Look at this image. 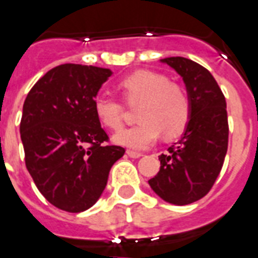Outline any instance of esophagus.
I'll return each mask as SVG.
<instances>
[{
    "label": "esophagus",
    "instance_id": "1",
    "mask_svg": "<svg viewBox=\"0 0 258 258\" xmlns=\"http://www.w3.org/2000/svg\"><path fill=\"white\" fill-rule=\"evenodd\" d=\"M126 153H127V156L133 157V159H139V157L143 156V153H140V152H136V151H131V149H129Z\"/></svg>",
    "mask_w": 258,
    "mask_h": 258
}]
</instances>
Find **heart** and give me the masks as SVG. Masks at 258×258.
Returning a JSON list of instances; mask_svg holds the SVG:
<instances>
[{
    "mask_svg": "<svg viewBox=\"0 0 258 258\" xmlns=\"http://www.w3.org/2000/svg\"><path fill=\"white\" fill-rule=\"evenodd\" d=\"M123 98L129 103H139L137 125L119 131L114 141L133 149H147L156 143L161 132L175 137L184 132L191 118L188 95L165 75L153 71H137L119 82ZM97 118L109 129L122 126L123 106L114 98L97 97L94 101Z\"/></svg>",
    "mask_w": 258,
    "mask_h": 258,
    "instance_id": "1",
    "label": "heart"
}]
</instances>
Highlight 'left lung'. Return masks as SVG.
Instances as JSON below:
<instances>
[{
	"instance_id": "8db88e82",
	"label": "left lung",
	"mask_w": 258,
	"mask_h": 258,
	"mask_svg": "<svg viewBox=\"0 0 258 258\" xmlns=\"http://www.w3.org/2000/svg\"><path fill=\"white\" fill-rule=\"evenodd\" d=\"M185 83L191 118L179 143L159 156L160 171L148 181L172 205H189L214 185L227 152L229 123L226 99L210 71L187 57L161 59Z\"/></svg>"
}]
</instances>
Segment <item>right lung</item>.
Returning <instances> with one entry per match:
<instances>
[{
  "instance_id": "1",
  "label": "right lung",
  "mask_w": 258,
  "mask_h": 258,
  "mask_svg": "<svg viewBox=\"0 0 258 258\" xmlns=\"http://www.w3.org/2000/svg\"><path fill=\"white\" fill-rule=\"evenodd\" d=\"M111 75L94 66H57L28 93L20 135L25 165L36 187L57 209L81 213L106 187L110 168L125 153L105 145L109 136L94 111V101Z\"/></svg>"
}]
</instances>
